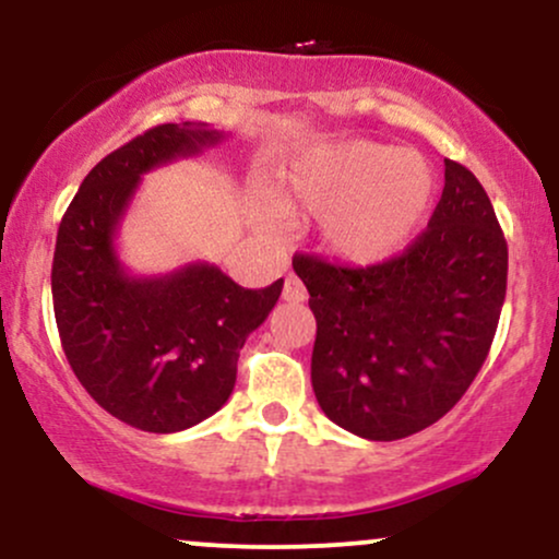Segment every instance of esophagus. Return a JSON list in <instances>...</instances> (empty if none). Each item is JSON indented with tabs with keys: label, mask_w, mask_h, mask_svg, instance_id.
<instances>
[{
	"label": "esophagus",
	"mask_w": 559,
	"mask_h": 559,
	"mask_svg": "<svg viewBox=\"0 0 559 559\" xmlns=\"http://www.w3.org/2000/svg\"><path fill=\"white\" fill-rule=\"evenodd\" d=\"M284 299L286 301H305L307 299V288L301 286V281L294 278V275H288V278H286Z\"/></svg>",
	"instance_id": "obj_1"
}]
</instances>
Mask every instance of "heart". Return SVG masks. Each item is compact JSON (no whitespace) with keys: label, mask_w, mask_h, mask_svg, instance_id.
Listing matches in <instances>:
<instances>
[{"label":"heart","mask_w":559,"mask_h":559,"mask_svg":"<svg viewBox=\"0 0 559 559\" xmlns=\"http://www.w3.org/2000/svg\"><path fill=\"white\" fill-rule=\"evenodd\" d=\"M428 163L407 150L342 141L305 152L284 176L275 207L262 210L265 236L284 230V215H318L320 247L349 265H376L418 236L433 204Z\"/></svg>","instance_id":"b5f03b06"}]
</instances>
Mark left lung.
Wrapping results in <instances>:
<instances>
[{
	"label": "left lung",
	"instance_id": "1",
	"mask_svg": "<svg viewBox=\"0 0 559 559\" xmlns=\"http://www.w3.org/2000/svg\"><path fill=\"white\" fill-rule=\"evenodd\" d=\"M318 320L312 391L344 431L396 441L444 418L478 376L507 292V241L484 186L444 159L428 228L400 258L344 267L297 254Z\"/></svg>",
	"mask_w": 559,
	"mask_h": 559
}]
</instances>
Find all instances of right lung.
I'll use <instances>...</instances> for the list:
<instances>
[{"label":"right lung","instance_id":"add662e5","mask_svg":"<svg viewBox=\"0 0 559 559\" xmlns=\"http://www.w3.org/2000/svg\"><path fill=\"white\" fill-rule=\"evenodd\" d=\"M221 141L207 123L150 128L94 165L57 230L52 299L70 368L99 407L141 431L176 433L215 415L243 342L284 288V278L243 288L210 262L139 278L118 258L141 176Z\"/></svg>","mask_w":559,"mask_h":559}]
</instances>
